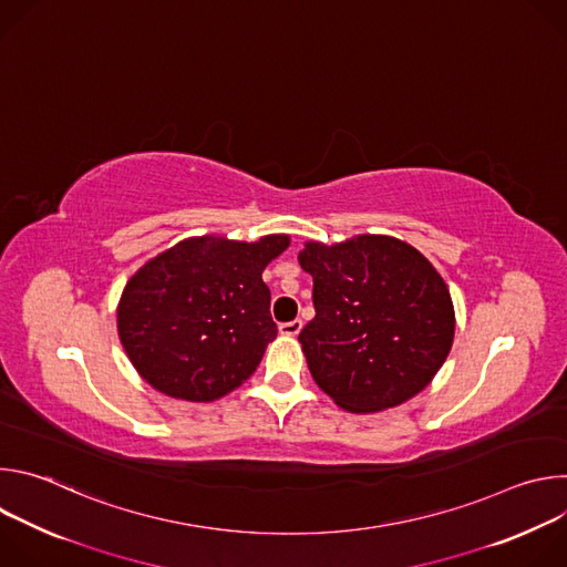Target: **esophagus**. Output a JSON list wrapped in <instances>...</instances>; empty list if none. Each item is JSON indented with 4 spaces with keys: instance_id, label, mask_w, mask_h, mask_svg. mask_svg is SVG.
Listing matches in <instances>:
<instances>
[{
    "instance_id": "esophagus-1",
    "label": "esophagus",
    "mask_w": 567,
    "mask_h": 567,
    "mask_svg": "<svg viewBox=\"0 0 567 567\" xmlns=\"http://www.w3.org/2000/svg\"><path fill=\"white\" fill-rule=\"evenodd\" d=\"M300 330H302V320L300 318H293V320L282 322V326H280V332L287 334V337H296Z\"/></svg>"
}]
</instances>
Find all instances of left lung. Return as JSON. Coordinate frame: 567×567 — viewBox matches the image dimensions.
Masks as SVG:
<instances>
[{
    "label": "left lung",
    "mask_w": 567,
    "mask_h": 567,
    "mask_svg": "<svg viewBox=\"0 0 567 567\" xmlns=\"http://www.w3.org/2000/svg\"><path fill=\"white\" fill-rule=\"evenodd\" d=\"M298 262L313 278L316 309L298 341L320 390L346 411L374 413L431 383L451 352L455 316L417 249L359 235L334 247L309 241Z\"/></svg>",
    "instance_id": "left-lung-1"
}]
</instances>
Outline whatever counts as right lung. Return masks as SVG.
<instances>
[{"instance_id":"add662e5","label":"right lung","mask_w":567,"mask_h":567,"mask_svg":"<svg viewBox=\"0 0 567 567\" xmlns=\"http://www.w3.org/2000/svg\"><path fill=\"white\" fill-rule=\"evenodd\" d=\"M287 247V235L254 245L193 237L141 267L118 302V337L138 374L188 401L245 383L278 334L262 271Z\"/></svg>"}]
</instances>
